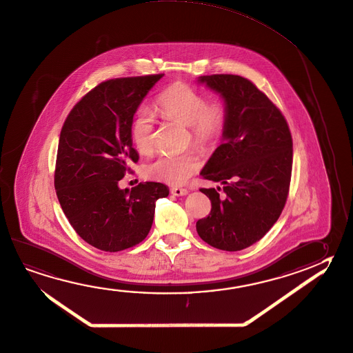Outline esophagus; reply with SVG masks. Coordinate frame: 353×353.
I'll list each match as a JSON object with an SVG mask.
<instances>
[{
  "mask_svg": "<svg viewBox=\"0 0 353 353\" xmlns=\"http://www.w3.org/2000/svg\"><path fill=\"white\" fill-rule=\"evenodd\" d=\"M170 192H171L174 196H177V197H179V196H185V194L188 193V191H187L185 188H181V187H172V188L170 190Z\"/></svg>",
  "mask_w": 353,
  "mask_h": 353,
  "instance_id": "34e87169",
  "label": "esophagus"
}]
</instances>
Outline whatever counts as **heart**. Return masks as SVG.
I'll return each instance as SVG.
<instances>
[{"instance_id":"b5f03b06","label":"heart","mask_w":353,"mask_h":353,"mask_svg":"<svg viewBox=\"0 0 353 353\" xmlns=\"http://www.w3.org/2000/svg\"><path fill=\"white\" fill-rule=\"evenodd\" d=\"M156 112L163 118L187 125L188 140L198 149H216L227 125V110L219 100H205L203 94L187 83L177 81L166 88L155 99ZM152 115L140 109L132 117L130 137L141 155H151L154 150ZM202 162L197 154L188 150L177 155H163L146 165L143 174L149 179L168 185H183L199 171Z\"/></svg>"}]
</instances>
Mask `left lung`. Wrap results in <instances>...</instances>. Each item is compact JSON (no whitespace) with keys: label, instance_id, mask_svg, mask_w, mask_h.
I'll return each instance as SVG.
<instances>
[{"label":"left lung","instance_id":"obj_1","mask_svg":"<svg viewBox=\"0 0 353 353\" xmlns=\"http://www.w3.org/2000/svg\"><path fill=\"white\" fill-rule=\"evenodd\" d=\"M224 99L227 125L222 145L202 170V177L223 185L201 188L212 208L196 223L212 247L238 252L260 241L284 210L292 168V137L286 119L272 100L241 75L198 78Z\"/></svg>","mask_w":353,"mask_h":353}]
</instances>
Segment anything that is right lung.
Listing matches in <instances>:
<instances>
[{
	"instance_id": "1",
	"label": "right lung",
	"mask_w": 353,
	"mask_h": 353,
	"mask_svg": "<svg viewBox=\"0 0 353 353\" xmlns=\"http://www.w3.org/2000/svg\"><path fill=\"white\" fill-rule=\"evenodd\" d=\"M163 74L101 81L70 110L57 152L54 188L77 234L104 252L135 247L148 236L155 202L168 197L160 182L119 188L139 161L130 124L137 106Z\"/></svg>"
}]
</instances>
